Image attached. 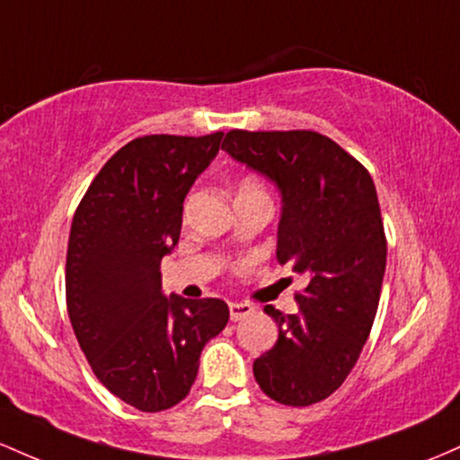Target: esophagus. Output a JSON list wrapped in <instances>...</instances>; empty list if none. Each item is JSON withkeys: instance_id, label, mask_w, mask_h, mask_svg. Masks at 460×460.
Masks as SVG:
<instances>
[{"instance_id": "1", "label": "esophagus", "mask_w": 460, "mask_h": 460, "mask_svg": "<svg viewBox=\"0 0 460 460\" xmlns=\"http://www.w3.org/2000/svg\"><path fill=\"white\" fill-rule=\"evenodd\" d=\"M254 313V308L250 304H239V302H230V319L232 322H241V319L250 317Z\"/></svg>"}]
</instances>
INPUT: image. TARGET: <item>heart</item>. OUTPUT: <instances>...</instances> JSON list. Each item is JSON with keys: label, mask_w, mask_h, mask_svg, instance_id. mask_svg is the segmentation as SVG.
<instances>
[{"label": "heart", "mask_w": 460, "mask_h": 460, "mask_svg": "<svg viewBox=\"0 0 460 460\" xmlns=\"http://www.w3.org/2000/svg\"><path fill=\"white\" fill-rule=\"evenodd\" d=\"M252 190H262V187L256 182L254 178H243L239 182V189H236V195H239V193H252Z\"/></svg>", "instance_id": "1"}]
</instances>
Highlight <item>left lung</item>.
<instances>
[{"label": "left lung", "mask_w": 460, "mask_h": 460, "mask_svg": "<svg viewBox=\"0 0 460 460\" xmlns=\"http://www.w3.org/2000/svg\"><path fill=\"white\" fill-rule=\"evenodd\" d=\"M221 149L280 189L276 256L306 278L296 314L265 306L278 341L254 360V378L280 404H317L354 369L378 311L386 236L374 180L313 130H230Z\"/></svg>", "instance_id": "left-lung-1"}]
</instances>
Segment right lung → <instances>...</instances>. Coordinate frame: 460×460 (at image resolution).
I'll list each match as a JSON object with an SVG mask.
<instances>
[{"mask_svg":"<svg viewBox=\"0 0 460 460\" xmlns=\"http://www.w3.org/2000/svg\"><path fill=\"white\" fill-rule=\"evenodd\" d=\"M221 137L134 138L95 175L71 224L65 288L75 339L97 380L143 412L189 395L204 345L230 317L224 299L167 297L161 276L184 198Z\"/></svg>","mask_w":460,"mask_h":460,"instance_id":"obj_1","label":"right lung"}]
</instances>
